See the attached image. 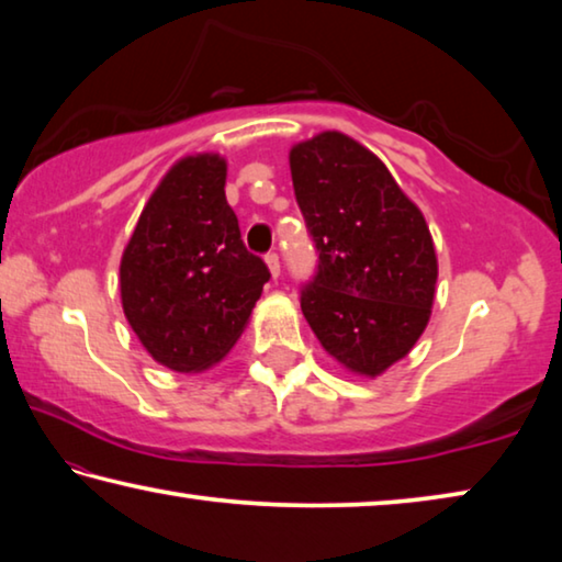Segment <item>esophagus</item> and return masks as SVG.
I'll use <instances>...</instances> for the list:
<instances>
[{
	"instance_id": "esophagus-1",
	"label": "esophagus",
	"mask_w": 562,
	"mask_h": 562,
	"mask_svg": "<svg viewBox=\"0 0 562 562\" xmlns=\"http://www.w3.org/2000/svg\"><path fill=\"white\" fill-rule=\"evenodd\" d=\"M265 262H268V270H270V274L274 280L280 278V258H278V252H268V258H265Z\"/></svg>"
}]
</instances>
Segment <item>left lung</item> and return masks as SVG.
<instances>
[{
    "mask_svg": "<svg viewBox=\"0 0 562 562\" xmlns=\"http://www.w3.org/2000/svg\"><path fill=\"white\" fill-rule=\"evenodd\" d=\"M290 170L319 252L302 315L327 355L374 379L429 325L439 278L429 225L382 160L339 131L292 146Z\"/></svg>",
    "mask_w": 562,
    "mask_h": 562,
    "instance_id": "1",
    "label": "left lung"
}]
</instances>
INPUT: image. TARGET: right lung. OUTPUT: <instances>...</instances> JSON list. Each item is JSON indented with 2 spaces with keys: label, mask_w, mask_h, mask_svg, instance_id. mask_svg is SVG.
<instances>
[{
  "label": "right lung",
  "mask_w": 562,
  "mask_h": 562,
  "mask_svg": "<svg viewBox=\"0 0 562 562\" xmlns=\"http://www.w3.org/2000/svg\"><path fill=\"white\" fill-rule=\"evenodd\" d=\"M217 154L180 158L121 258V304L140 345L180 374L217 364L240 339L270 270L247 252Z\"/></svg>",
  "instance_id": "add662e5"
}]
</instances>
